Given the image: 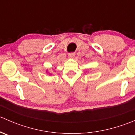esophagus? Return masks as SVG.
I'll return each mask as SVG.
<instances>
[{
	"label": "esophagus",
	"mask_w": 135,
	"mask_h": 135,
	"mask_svg": "<svg viewBox=\"0 0 135 135\" xmlns=\"http://www.w3.org/2000/svg\"><path fill=\"white\" fill-rule=\"evenodd\" d=\"M69 57L70 58V59H73V58H74V56H75V54H74V53H70V54H69Z\"/></svg>",
	"instance_id": "1"
}]
</instances>
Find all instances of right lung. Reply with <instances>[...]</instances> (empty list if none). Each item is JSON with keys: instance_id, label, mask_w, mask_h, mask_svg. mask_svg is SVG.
<instances>
[{"instance_id": "obj_1", "label": "right lung", "mask_w": 135, "mask_h": 135, "mask_svg": "<svg viewBox=\"0 0 135 135\" xmlns=\"http://www.w3.org/2000/svg\"><path fill=\"white\" fill-rule=\"evenodd\" d=\"M47 73V71H46ZM50 75H52V74H51V73H50Z\"/></svg>"}]
</instances>
